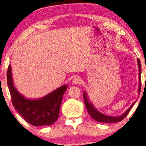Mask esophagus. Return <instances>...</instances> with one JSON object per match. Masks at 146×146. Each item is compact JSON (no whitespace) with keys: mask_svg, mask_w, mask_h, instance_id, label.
I'll return each mask as SVG.
<instances>
[{"mask_svg":"<svg viewBox=\"0 0 146 146\" xmlns=\"http://www.w3.org/2000/svg\"><path fill=\"white\" fill-rule=\"evenodd\" d=\"M80 82H81V79L78 77L74 78L72 80V84H74V85L80 84Z\"/></svg>","mask_w":146,"mask_h":146,"instance_id":"esophagus-1","label":"esophagus"}]
</instances>
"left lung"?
I'll return each instance as SVG.
<instances>
[{"label":"left lung","mask_w":146,"mask_h":146,"mask_svg":"<svg viewBox=\"0 0 146 146\" xmlns=\"http://www.w3.org/2000/svg\"><path fill=\"white\" fill-rule=\"evenodd\" d=\"M137 66H138V70H139V86L138 89H137V93L138 95L140 93V90H141V64H140V61L139 59H137ZM84 95V102L86 107L87 111L90 115L94 119H95L96 121H98V122H102V123H116L121 121L126 115L128 114L129 110H130L131 108L133 105L135 104V103L136 102L137 100L133 102L132 104L131 105V106L128 108V109L125 111L124 113L120 115H116V116H111V115H107L102 113L100 111H99L93 105V104L91 102L90 100L88 94L86 92H83Z\"/></svg>","instance_id":"left-lung-1"}]
</instances>
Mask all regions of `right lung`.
<instances>
[{
  "mask_svg": "<svg viewBox=\"0 0 146 146\" xmlns=\"http://www.w3.org/2000/svg\"><path fill=\"white\" fill-rule=\"evenodd\" d=\"M7 76L15 109L28 123L34 126H43L50 125L57 120L63 95L68 85L62 86L40 98L30 99L22 95L15 88L11 65Z\"/></svg>",
  "mask_w": 146,
  "mask_h": 146,
  "instance_id": "1",
  "label": "right lung"
}]
</instances>
